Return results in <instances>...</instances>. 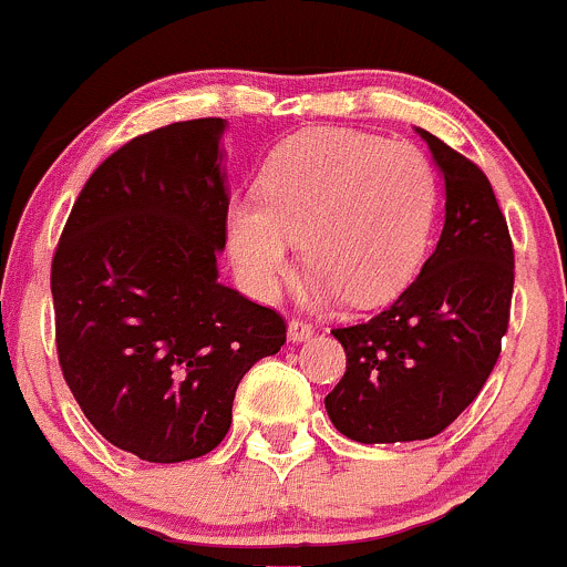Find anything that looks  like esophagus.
I'll list each match as a JSON object with an SVG mask.
<instances>
[{
	"mask_svg": "<svg viewBox=\"0 0 567 567\" xmlns=\"http://www.w3.org/2000/svg\"><path fill=\"white\" fill-rule=\"evenodd\" d=\"M286 336H289L291 343L308 341V338L313 336V327L308 322H300V319H291L289 327H286Z\"/></svg>",
	"mask_w": 567,
	"mask_h": 567,
	"instance_id": "esophagus-1",
	"label": "esophagus"
}]
</instances>
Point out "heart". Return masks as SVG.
I'll return each instance as SVG.
<instances>
[{
	"label": "heart",
	"instance_id": "1",
	"mask_svg": "<svg viewBox=\"0 0 567 567\" xmlns=\"http://www.w3.org/2000/svg\"><path fill=\"white\" fill-rule=\"evenodd\" d=\"M434 218L436 174L417 147L313 127L270 155L259 198L229 204L226 245L256 300H276L302 240L311 300L369 308L417 276Z\"/></svg>",
	"mask_w": 567,
	"mask_h": 567
}]
</instances>
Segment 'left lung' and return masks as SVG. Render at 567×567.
<instances>
[{
    "mask_svg": "<svg viewBox=\"0 0 567 567\" xmlns=\"http://www.w3.org/2000/svg\"><path fill=\"white\" fill-rule=\"evenodd\" d=\"M445 183L434 254L388 311L332 336L347 373L324 410L363 445L429 440L477 399L494 371L513 297V245L486 174L414 127Z\"/></svg>",
    "mask_w": 567,
    "mask_h": 567,
    "instance_id": "8db88e82",
    "label": "left lung"
}]
</instances>
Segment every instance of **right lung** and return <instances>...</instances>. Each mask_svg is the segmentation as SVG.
I'll return each mask as SVG.
<instances>
[{
	"mask_svg": "<svg viewBox=\"0 0 567 567\" xmlns=\"http://www.w3.org/2000/svg\"><path fill=\"white\" fill-rule=\"evenodd\" d=\"M226 120L133 138L86 179L56 245V352L81 412L120 451L177 464L220 445L237 384L286 341L272 308L218 281Z\"/></svg>",
	"mask_w": 567,
	"mask_h": 567,
	"instance_id": "obj_1",
	"label": "right lung"
}]
</instances>
